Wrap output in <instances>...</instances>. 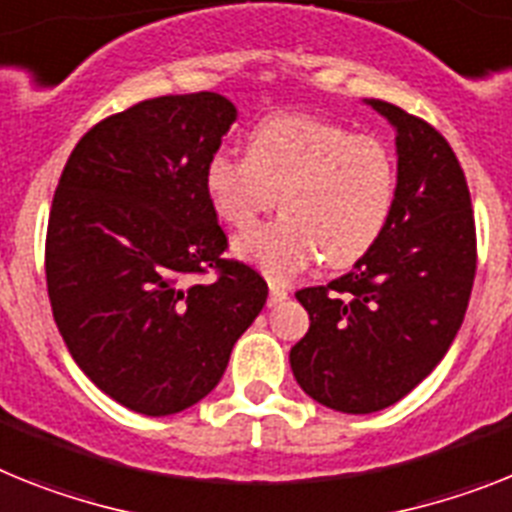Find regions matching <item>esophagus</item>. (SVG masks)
<instances>
[{
	"instance_id": "esophagus-1",
	"label": "esophagus",
	"mask_w": 512,
	"mask_h": 512,
	"mask_svg": "<svg viewBox=\"0 0 512 512\" xmlns=\"http://www.w3.org/2000/svg\"><path fill=\"white\" fill-rule=\"evenodd\" d=\"M286 296H289L286 286H281V283H270V296H268L270 307H276V304H281L283 299H286Z\"/></svg>"
}]
</instances>
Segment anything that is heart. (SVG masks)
Returning a JSON list of instances; mask_svg holds the SVG:
<instances>
[{
    "mask_svg": "<svg viewBox=\"0 0 512 512\" xmlns=\"http://www.w3.org/2000/svg\"><path fill=\"white\" fill-rule=\"evenodd\" d=\"M244 156L213 153L205 163V195L234 229H247L281 205V218L234 242L236 257L273 281H286L320 255L328 268H349L388 229L398 176L393 153L377 137L281 114L249 132Z\"/></svg>",
    "mask_w": 512,
    "mask_h": 512,
    "instance_id": "heart-1",
    "label": "heart"
}]
</instances>
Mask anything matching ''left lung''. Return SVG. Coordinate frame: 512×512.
<instances>
[{"instance_id":"left-lung-1","label":"left lung","mask_w":512,"mask_h":512,"mask_svg":"<svg viewBox=\"0 0 512 512\" xmlns=\"http://www.w3.org/2000/svg\"><path fill=\"white\" fill-rule=\"evenodd\" d=\"M364 103L395 130L393 213L351 273L296 291L309 330L289 354L299 388L343 414L388 409L442 362L476 273L471 197L448 140L393 103Z\"/></svg>"}]
</instances>
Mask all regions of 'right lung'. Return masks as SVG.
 <instances>
[{"label":"right lung","mask_w":512,"mask_h":512,"mask_svg":"<svg viewBox=\"0 0 512 512\" xmlns=\"http://www.w3.org/2000/svg\"><path fill=\"white\" fill-rule=\"evenodd\" d=\"M236 122L218 93L161 96L96 124L51 203L46 283L72 359L130 411L171 416L203 401L268 299L223 260L205 163ZM208 269L213 282H197Z\"/></svg>","instance_id":"obj_1"}]
</instances>
